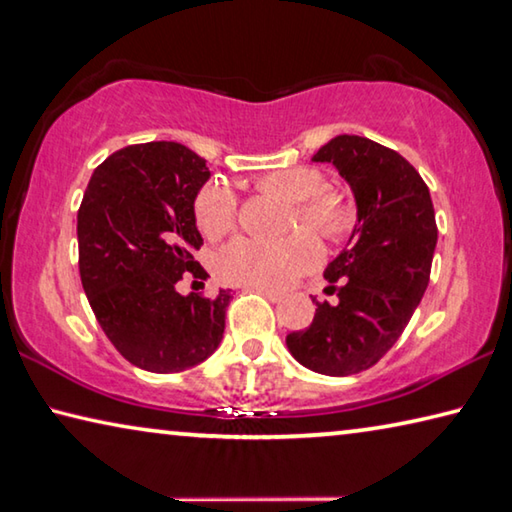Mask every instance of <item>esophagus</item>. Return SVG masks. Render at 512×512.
Returning <instances> with one entry per match:
<instances>
[{"mask_svg": "<svg viewBox=\"0 0 512 512\" xmlns=\"http://www.w3.org/2000/svg\"><path fill=\"white\" fill-rule=\"evenodd\" d=\"M255 291H259V294H264L266 298L271 300V303H280V300L285 298V296L278 294V291H273V289H255Z\"/></svg>", "mask_w": 512, "mask_h": 512, "instance_id": "esophagus-1", "label": "esophagus"}]
</instances>
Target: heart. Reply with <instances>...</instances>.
Returning <instances> with one entry per match:
<instances>
[{"mask_svg":"<svg viewBox=\"0 0 512 512\" xmlns=\"http://www.w3.org/2000/svg\"><path fill=\"white\" fill-rule=\"evenodd\" d=\"M259 191L296 202L291 227L298 223L328 241H342L353 227V207L323 189V177L312 168L269 170L255 180ZM237 198L223 182H209L196 198V223L209 239H218L234 227ZM321 248L312 234L296 232L280 243L234 239L216 255V273L230 285L280 289L319 262Z\"/></svg>","mask_w":512,"mask_h":512,"instance_id":"1","label":"heart"}]
</instances>
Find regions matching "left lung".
<instances>
[{
	"instance_id": "8db88e82",
	"label": "left lung",
	"mask_w": 512,
	"mask_h": 512,
	"mask_svg": "<svg viewBox=\"0 0 512 512\" xmlns=\"http://www.w3.org/2000/svg\"><path fill=\"white\" fill-rule=\"evenodd\" d=\"M312 161L332 164L351 186L358 223L326 269V291L339 300L316 303L310 328L287 335V348L316 373L351 376L383 358L424 298L435 209L415 166L364 136H335Z\"/></svg>"
}]
</instances>
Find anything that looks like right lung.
I'll list each match as a JSON object with an SVG mask.
<instances>
[{
    "label": "right lung",
    "mask_w": 512,
    "mask_h": 512,
    "mask_svg": "<svg viewBox=\"0 0 512 512\" xmlns=\"http://www.w3.org/2000/svg\"><path fill=\"white\" fill-rule=\"evenodd\" d=\"M205 159L173 141L129 145L93 170L77 214L79 275L95 319L134 367L177 373L223 339L230 289L182 296L184 271L200 278L196 198Z\"/></svg>",
    "instance_id": "1"
}]
</instances>
